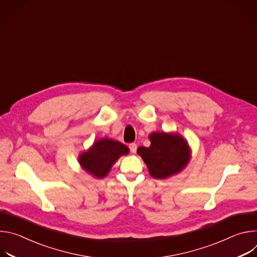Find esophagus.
I'll return each mask as SVG.
<instances>
[{
	"instance_id": "34e87169",
	"label": "esophagus",
	"mask_w": 257,
	"mask_h": 257,
	"mask_svg": "<svg viewBox=\"0 0 257 257\" xmlns=\"http://www.w3.org/2000/svg\"><path fill=\"white\" fill-rule=\"evenodd\" d=\"M129 149H130V152L132 154H135L136 151H137V144L136 143H131L129 144Z\"/></svg>"
}]
</instances>
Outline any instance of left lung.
<instances>
[{
  "mask_svg": "<svg viewBox=\"0 0 257 257\" xmlns=\"http://www.w3.org/2000/svg\"><path fill=\"white\" fill-rule=\"evenodd\" d=\"M149 138L150 148L139 146L137 154L148 166L152 177L167 179L185 169L191 158V150L181 134L157 131Z\"/></svg>",
  "mask_w": 257,
  "mask_h": 257,
  "instance_id": "1",
  "label": "left lung"
}]
</instances>
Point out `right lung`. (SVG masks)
Returning <instances> with one entry per match:
<instances>
[{
    "instance_id": "add662e5",
    "label": "right lung",
    "mask_w": 257,
    "mask_h": 257,
    "mask_svg": "<svg viewBox=\"0 0 257 257\" xmlns=\"http://www.w3.org/2000/svg\"><path fill=\"white\" fill-rule=\"evenodd\" d=\"M129 154L127 146L118 140L100 138L93 142L90 148L79 155L78 163L90 176L104 178L120 157Z\"/></svg>"
}]
</instances>
